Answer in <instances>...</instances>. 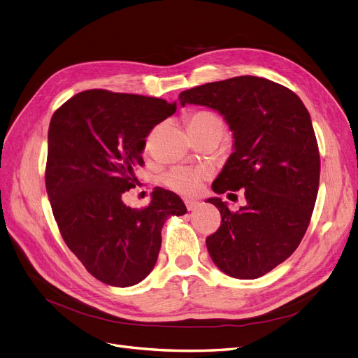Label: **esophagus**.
I'll return each instance as SVG.
<instances>
[{
  "mask_svg": "<svg viewBox=\"0 0 358 358\" xmlns=\"http://www.w3.org/2000/svg\"><path fill=\"white\" fill-rule=\"evenodd\" d=\"M184 203H186V208H187L189 213H192V210H196L197 208L201 206V203H199V202H196V201H190V199H186V201H184Z\"/></svg>",
  "mask_w": 358,
  "mask_h": 358,
  "instance_id": "esophagus-1",
  "label": "esophagus"
}]
</instances>
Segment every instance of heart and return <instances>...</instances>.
I'll use <instances>...</instances> for the list:
<instances>
[{
    "mask_svg": "<svg viewBox=\"0 0 358 358\" xmlns=\"http://www.w3.org/2000/svg\"><path fill=\"white\" fill-rule=\"evenodd\" d=\"M187 125L193 134H201L210 129H220L224 132L226 125L222 119L209 110H197L187 116ZM209 177V171L199 166L176 165L169 168L162 176L165 186L181 196H196L201 192L203 181Z\"/></svg>",
    "mask_w": 358,
    "mask_h": 358,
    "instance_id": "obj_1",
    "label": "heart"
}]
</instances>
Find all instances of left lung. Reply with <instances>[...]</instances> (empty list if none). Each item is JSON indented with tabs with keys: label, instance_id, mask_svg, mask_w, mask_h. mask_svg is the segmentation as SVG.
<instances>
[{
	"label": "left lung",
	"instance_id": "obj_1",
	"mask_svg": "<svg viewBox=\"0 0 358 358\" xmlns=\"http://www.w3.org/2000/svg\"><path fill=\"white\" fill-rule=\"evenodd\" d=\"M181 106L218 110L234 152L213 184L218 194L245 189L246 206L208 202L221 226L206 237L215 266L234 279H258L294 254L319 192L320 153L311 117L292 90L258 76H236L182 91Z\"/></svg>",
	"mask_w": 358,
	"mask_h": 358
}]
</instances>
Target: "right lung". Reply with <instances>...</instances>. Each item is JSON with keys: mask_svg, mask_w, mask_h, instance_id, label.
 I'll use <instances>...</instances> for the list:
<instances>
[{"mask_svg": "<svg viewBox=\"0 0 358 358\" xmlns=\"http://www.w3.org/2000/svg\"><path fill=\"white\" fill-rule=\"evenodd\" d=\"M176 110V101L88 90L51 117L45 187L52 215L64 243L106 285L127 287L145 279L165 220L187 213L176 193L161 187L141 209L122 202L144 165L145 137Z\"/></svg>", "mask_w": 358, "mask_h": 358, "instance_id": "obj_1", "label": "right lung"}]
</instances>
